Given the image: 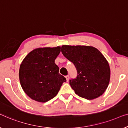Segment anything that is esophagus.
I'll list each match as a JSON object with an SVG mask.
<instances>
[{
    "label": "esophagus",
    "mask_w": 128,
    "mask_h": 128,
    "mask_svg": "<svg viewBox=\"0 0 128 128\" xmlns=\"http://www.w3.org/2000/svg\"><path fill=\"white\" fill-rule=\"evenodd\" d=\"M66 81H68L69 80V75H66Z\"/></svg>",
    "instance_id": "esophagus-1"
}]
</instances>
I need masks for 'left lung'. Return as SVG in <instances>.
Returning a JSON list of instances; mask_svg holds the SVG:
<instances>
[{
    "label": "left lung",
    "instance_id": "1",
    "mask_svg": "<svg viewBox=\"0 0 128 128\" xmlns=\"http://www.w3.org/2000/svg\"><path fill=\"white\" fill-rule=\"evenodd\" d=\"M62 52L76 68V78L70 80L75 93L88 100L102 96L108 86L111 74L102 53L94 47L83 45H62Z\"/></svg>",
    "mask_w": 128,
    "mask_h": 128
}]
</instances>
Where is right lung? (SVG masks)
Returning <instances> with one entry per match:
<instances>
[{"instance_id":"right-lung-1","label":"right lung","mask_w":128,"mask_h":128,"mask_svg":"<svg viewBox=\"0 0 128 128\" xmlns=\"http://www.w3.org/2000/svg\"><path fill=\"white\" fill-rule=\"evenodd\" d=\"M60 52V46L37 48L22 60L19 70L20 82L23 90L32 100L48 102L56 96L66 82L54 62Z\"/></svg>"}]
</instances>
